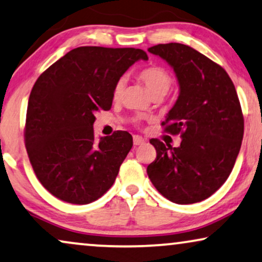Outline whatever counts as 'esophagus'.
Masks as SVG:
<instances>
[{
  "instance_id": "esophagus-1",
  "label": "esophagus",
  "mask_w": 262,
  "mask_h": 262,
  "mask_svg": "<svg viewBox=\"0 0 262 262\" xmlns=\"http://www.w3.org/2000/svg\"><path fill=\"white\" fill-rule=\"evenodd\" d=\"M145 141H146L145 139H144V138H141V137H139V135H134V137H133V142H134V145H135V146L145 144Z\"/></svg>"
}]
</instances>
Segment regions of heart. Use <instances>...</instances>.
I'll return each mask as SVG.
<instances>
[{
	"instance_id": "heart-1",
	"label": "heart",
	"mask_w": 262,
	"mask_h": 262,
	"mask_svg": "<svg viewBox=\"0 0 262 262\" xmlns=\"http://www.w3.org/2000/svg\"><path fill=\"white\" fill-rule=\"evenodd\" d=\"M139 78L141 79V81L145 83L149 93L155 96L163 97L166 95L167 91L170 90V87L172 85V75L170 74V72L166 68H164L163 66L153 64L149 67H146L139 73ZM125 86V78H120L115 83L114 90H113V97L114 99H118L123 93Z\"/></svg>"
}]
</instances>
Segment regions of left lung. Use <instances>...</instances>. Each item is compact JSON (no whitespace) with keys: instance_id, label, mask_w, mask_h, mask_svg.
Segmentation results:
<instances>
[{"instance_id":"obj_1","label":"left lung","mask_w":262,"mask_h":262,"mask_svg":"<svg viewBox=\"0 0 262 262\" xmlns=\"http://www.w3.org/2000/svg\"><path fill=\"white\" fill-rule=\"evenodd\" d=\"M148 51L176 73L180 96L162 125L182 140L172 147L151 139L157 158L147 175L167 200L200 202L224 184L238 156L245 132L238 96L225 69L188 45L158 44Z\"/></svg>"}]
</instances>
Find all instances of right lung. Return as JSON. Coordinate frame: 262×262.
I'll return each mask as SVG.
<instances>
[{
  "mask_svg": "<svg viewBox=\"0 0 262 262\" xmlns=\"http://www.w3.org/2000/svg\"><path fill=\"white\" fill-rule=\"evenodd\" d=\"M139 60H148L141 49L80 47L34 82L25 146L37 179L54 196L86 205L114 184L133 138L117 130L96 141L95 114L111 109L115 83Z\"/></svg>",
  "mask_w": 262,
  "mask_h": 262,
  "instance_id": "obj_1",
  "label": "right lung"
}]
</instances>
